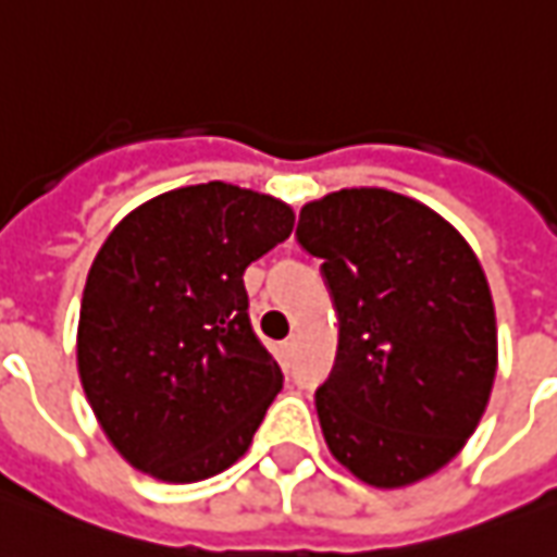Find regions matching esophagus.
<instances>
[{
    "instance_id": "esophagus-1",
    "label": "esophagus",
    "mask_w": 557,
    "mask_h": 557,
    "mask_svg": "<svg viewBox=\"0 0 557 557\" xmlns=\"http://www.w3.org/2000/svg\"><path fill=\"white\" fill-rule=\"evenodd\" d=\"M294 351H297V336H290V339H285V343H282V358L290 360L294 358Z\"/></svg>"
}]
</instances>
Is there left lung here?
Masks as SVG:
<instances>
[{"instance_id":"8db88e82","label":"left lung","mask_w":557,"mask_h":557,"mask_svg":"<svg viewBox=\"0 0 557 557\" xmlns=\"http://www.w3.org/2000/svg\"><path fill=\"white\" fill-rule=\"evenodd\" d=\"M297 242L321 263L339 348L315 391L333 458L375 488L446 467L497 373L488 278L458 230L416 199L351 187L306 202Z\"/></svg>"}]
</instances>
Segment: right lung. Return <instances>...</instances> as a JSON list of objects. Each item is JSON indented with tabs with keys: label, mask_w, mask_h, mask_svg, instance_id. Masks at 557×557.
Listing matches in <instances>:
<instances>
[{
	"label": "right lung",
	"mask_w": 557,
	"mask_h": 557,
	"mask_svg": "<svg viewBox=\"0 0 557 557\" xmlns=\"http://www.w3.org/2000/svg\"><path fill=\"white\" fill-rule=\"evenodd\" d=\"M290 230L282 199L209 182L148 199L99 248L78 373L136 470L199 482L248 451L285 375L251 327L242 275Z\"/></svg>",
	"instance_id": "obj_1"
}]
</instances>
